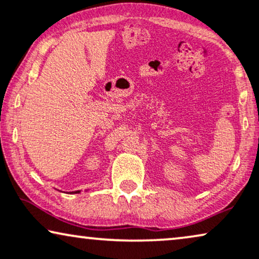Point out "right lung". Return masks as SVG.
Returning <instances> with one entry per match:
<instances>
[{
	"instance_id": "1",
	"label": "right lung",
	"mask_w": 259,
	"mask_h": 259,
	"mask_svg": "<svg viewBox=\"0 0 259 259\" xmlns=\"http://www.w3.org/2000/svg\"><path fill=\"white\" fill-rule=\"evenodd\" d=\"M80 192V191H75V192H72V193H79Z\"/></svg>"
}]
</instances>
